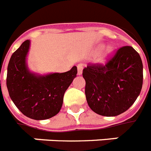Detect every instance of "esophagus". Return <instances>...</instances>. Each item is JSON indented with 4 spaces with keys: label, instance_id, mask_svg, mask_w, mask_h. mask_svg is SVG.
Wrapping results in <instances>:
<instances>
[{
    "label": "esophagus",
    "instance_id": "1",
    "mask_svg": "<svg viewBox=\"0 0 151 151\" xmlns=\"http://www.w3.org/2000/svg\"><path fill=\"white\" fill-rule=\"evenodd\" d=\"M83 64H78V65H77V69H78V73H77V74H78V76L82 75V73H83Z\"/></svg>",
    "mask_w": 151,
    "mask_h": 151
}]
</instances>
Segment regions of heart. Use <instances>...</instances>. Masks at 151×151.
Segmentation results:
<instances>
[{"mask_svg":"<svg viewBox=\"0 0 151 151\" xmlns=\"http://www.w3.org/2000/svg\"><path fill=\"white\" fill-rule=\"evenodd\" d=\"M113 52H114V49L112 46H107L105 51L103 52V54L101 55V56L98 59V62L101 64H105L106 62H107V61L111 58L113 54Z\"/></svg>","mask_w":151,"mask_h":151,"instance_id":"1","label":"heart"}]
</instances>
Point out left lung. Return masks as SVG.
I'll return each instance as SVG.
<instances>
[{
  "label": "left lung",
  "mask_w": 151,
  "mask_h": 151,
  "mask_svg": "<svg viewBox=\"0 0 151 151\" xmlns=\"http://www.w3.org/2000/svg\"><path fill=\"white\" fill-rule=\"evenodd\" d=\"M83 76L90 109L99 115L115 116L127 111L140 95L143 63L133 47L123 46L105 65H88Z\"/></svg>",
  "instance_id": "8db88e82"
}]
</instances>
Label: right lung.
Here are the masks:
<instances>
[{
	"label": "right lung",
	"mask_w": 151,
	"mask_h": 151,
	"mask_svg": "<svg viewBox=\"0 0 151 151\" xmlns=\"http://www.w3.org/2000/svg\"><path fill=\"white\" fill-rule=\"evenodd\" d=\"M29 47L30 41L26 40L11 55L7 66V90L24 115L36 120L49 119L60 111L65 92L76 76L77 67L45 76L31 73L26 63Z\"/></svg>",
	"instance_id": "obj_1"
}]
</instances>
